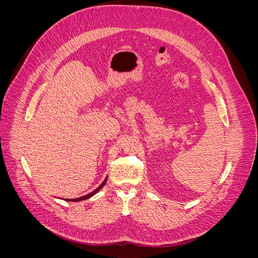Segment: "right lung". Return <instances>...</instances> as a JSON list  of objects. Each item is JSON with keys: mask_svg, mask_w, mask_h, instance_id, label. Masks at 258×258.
Here are the masks:
<instances>
[{"mask_svg": "<svg viewBox=\"0 0 258 258\" xmlns=\"http://www.w3.org/2000/svg\"><path fill=\"white\" fill-rule=\"evenodd\" d=\"M106 179H107V177L104 179V181H103V183L102 184H101L99 187H98V188L97 189H95V190H93V191H91L90 194H88V195H85V196H83V197H80V198H75V199H70V201H82V200H86V199H89L90 197H92L93 196V195H96L101 188H102V187L105 185V183H106Z\"/></svg>", "mask_w": 258, "mask_h": 258, "instance_id": "1", "label": "right lung"}]
</instances>
